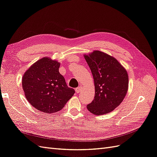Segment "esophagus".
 Segmentation results:
<instances>
[{"label": "esophagus", "mask_w": 157, "mask_h": 157, "mask_svg": "<svg viewBox=\"0 0 157 157\" xmlns=\"http://www.w3.org/2000/svg\"><path fill=\"white\" fill-rule=\"evenodd\" d=\"M82 86H79L78 87H77V88H76V92H77V93H79L80 92H81L82 91Z\"/></svg>", "instance_id": "esophagus-1"}]
</instances>
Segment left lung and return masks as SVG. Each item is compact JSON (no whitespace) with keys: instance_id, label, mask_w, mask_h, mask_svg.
I'll list each match as a JSON object with an SVG mask.
<instances>
[{"instance_id":"obj_1","label":"left lung","mask_w":157,"mask_h":157,"mask_svg":"<svg viewBox=\"0 0 157 157\" xmlns=\"http://www.w3.org/2000/svg\"><path fill=\"white\" fill-rule=\"evenodd\" d=\"M84 57L95 86L94 98L87 105V109L98 116L111 112L122 102L128 92V72L116 58L100 51H94Z\"/></svg>"}]
</instances>
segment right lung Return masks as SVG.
Returning <instances> with one entry per match:
<instances>
[{
	"label": "right lung",
	"mask_w": 157,
	"mask_h": 157,
	"mask_svg": "<svg viewBox=\"0 0 157 157\" xmlns=\"http://www.w3.org/2000/svg\"><path fill=\"white\" fill-rule=\"evenodd\" d=\"M60 63L49 57L37 61L25 72L22 88L25 96L32 106L46 113L63 108L75 94L59 72Z\"/></svg>",
	"instance_id": "1"
}]
</instances>
